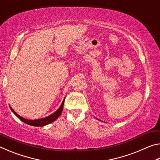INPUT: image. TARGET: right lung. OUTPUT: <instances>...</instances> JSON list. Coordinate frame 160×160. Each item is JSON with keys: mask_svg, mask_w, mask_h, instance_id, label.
Wrapping results in <instances>:
<instances>
[{"mask_svg": "<svg viewBox=\"0 0 160 160\" xmlns=\"http://www.w3.org/2000/svg\"><path fill=\"white\" fill-rule=\"evenodd\" d=\"M64 101H65V99L63 101V102H62L60 108H59V109L57 111H56V112H55L53 113H52V114L47 116V117L40 118V119H36V120H29V119H26L25 118H22L20 115H18V113H16L15 111L12 109L11 107H10V109H11L12 112L15 113V116H17V117L19 119H20L22 121H23L24 123L28 124V125L34 126H46V125H48V124H49L51 123H52L53 121H54L56 120V119H57L59 117V116L61 114L62 111H63Z\"/></svg>", "mask_w": 160, "mask_h": 160, "instance_id": "obj_1", "label": "right lung"}]
</instances>
